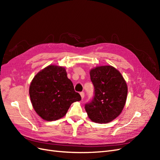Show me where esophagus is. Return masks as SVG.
Instances as JSON below:
<instances>
[{
    "label": "esophagus",
    "instance_id": "1",
    "mask_svg": "<svg viewBox=\"0 0 160 160\" xmlns=\"http://www.w3.org/2000/svg\"><path fill=\"white\" fill-rule=\"evenodd\" d=\"M80 95H81V97L82 99H84V98H85V93H84V92H81Z\"/></svg>",
    "mask_w": 160,
    "mask_h": 160
}]
</instances>
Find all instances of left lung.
I'll list each match as a JSON object with an SVG mask.
<instances>
[{
    "label": "left lung",
    "instance_id": "left-lung-1",
    "mask_svg": "<svg viewBox=\"0 0 160 160\" xmlns=\"http://www.w3.org/2000/svg\"><path fill=\"white\" fill-rule=\"evenodd\" d=\"M95 95L85 108L92 122L108 123L122 113L127 99L128 85L120 72L111 65L90 71Z\"/></svg>",
    "mask_w": 160,
    "mask_h": 160
}]
</instances>
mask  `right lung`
<instances>
[{"instance_id":"right-lung-1","label":"right lung","mask_w":160,"mask_h":160,"mask_svg":"<svg viewBox=\"0 0 160 160\" xmlns=\"http://www.w3.org/2000/svg\"><path fill=\"white\" fill-rule=\"evenodd\" d=\"M29 95L36 113L46 121H55L66 115L71 105L81 95L67 76L63 67L51 65L34 77Z\"/></svg>"}]
</instances>
